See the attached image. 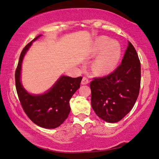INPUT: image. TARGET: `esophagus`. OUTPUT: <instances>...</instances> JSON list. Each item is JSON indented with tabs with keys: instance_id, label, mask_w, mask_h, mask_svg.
<instances>
[{
	"instance_id": "34e87169",
	"label": "esophagus",
	"mask_w": 159,
	"mask_h": 159,
	"mask_svg": "<svg viewBox=\"0 0 159 159\" xmlns=\"http://www.w3.org/2000/svg\"><path fill=\"white\" fill-rule=\"evenodd\" d=\"M89 83V80H88L86 77H83L81 81V84L82 85H86Z\"/></svg>"
}]
</instances>
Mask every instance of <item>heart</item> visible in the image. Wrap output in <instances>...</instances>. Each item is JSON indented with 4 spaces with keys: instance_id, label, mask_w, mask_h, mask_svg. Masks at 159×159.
Here are the masks:
<instances>
[{
    "instance_id": "b5f03b06",
    "label": "heart",
    "mask_w": 159,
    "mask_h": 159,
    "mask_svg": "<svg viewBox=\"0 0 159 159\" xmlns=\"http://www.w3.org/2000/svg\"><path fill=\"white\" fill-rule=\"evenodd\" d=\"M92 63V69L98 74H105L112 71L117 66L121 54V48L116 41H110L105 36H99L94 41L92 53L96 55Z\"/></svg>"
}]
</instances>
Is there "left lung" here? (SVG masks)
Instances as JSON below:
<instances>
[{"instance_id":"obj_1","label":"left lung","mask_w":159,"mask_h":159,"mask_svg":"<svg viewBox=\"0 0 159 159\" xmlns=\"http://www.w3.org/2000/svg\"><path fill=\"white\" fill-rule=\"evenodd\" d=\"M141 65L130 42L121 61L108 76L90 82L91 105L95 114L108 123L119 121L133 109L138 98Z\"/></svg>"}]
</instances>
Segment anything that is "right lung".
<instances>
[{"label":"right lung","mask_w":159,"mask_h":159,"mask_svg":"<svg viewBox=\"0 0 159 159\" xmlns=\"http://www.w3.org/2000/svg\"><path fill=\"white\" fill-rule=\"evenodd\" d=\"M41 36L35 38L21 51L15 71V84L19 99L27 116L40 127L51 129L59 127L68 117L71 111L69 100L80 88L82 77L61 76L50 90L41 95H32L24 88L21 83L24 57L32 43Z\"/></svg>","instance_id":"right-lung-1"}]
</instances>
